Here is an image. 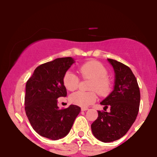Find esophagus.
I'll return each mask as SVG.
<instances>
[{
  "mask_svg": "<svg viewBox=\"0 0 157 157\" xmlns=\"http://www.w3.org/2000/svg\"><path fill=\"white\" fill-rule=\"evenodd\" d=\"M86 110H88V108H86V107L81 108V111H86Z\"/></svg>",
  "mask_w": 157,
  "mask_h": 157,
  "instance_id": "obj_1",
  "label": "esophagus"
}]
</instances>
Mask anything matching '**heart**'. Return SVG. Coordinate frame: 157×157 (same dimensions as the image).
Listing matches in <instances>:
<instances>
[{"label": "heart", "mask_w": 157, "mask_h": 157, "mask_svg": "<svg viewBox=\"0 0 157 157\" xmlns=\"http://www.w3.org/2000/svg\"><path fill=\"white\" fill-rule=\"evenodd\" d=\"M78 72L83 79H91L89 86L91 91H79L70 96V101L75 105L86 107L96 101L97 93L105 96L111 89V82L108 77L109 71L105 66L97 60H90L78 68ZM63 83L68 91H75L79 86L80 77L75 73L67 71L63 77Z\"/></svg>", "instance_id": "heart-1"}]
</instances>
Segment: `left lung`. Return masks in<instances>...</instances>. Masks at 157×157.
<instances>
[{"mask_svg":"<svg viewBox=\"0 0 157 157\" xmlns=\"http://www.w3.org/2000/svg\"><path fill=\"white\" fill-rule=\"evenodd\" d=\"M115 71L114 89L100 102L111 111H98V117L91 124V131L97 140L111 142L120 139L128 131L137 117L140 91L137 80L126 65L108 59Z\"/></svg>","mask_w":157,"mask_h":157,"instance_id":"obj_1","label":"left lung"}]
</instances>
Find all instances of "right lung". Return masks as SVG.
Wrapping results in <instances>:
<instances>
[{
    "label": "right lung",
    "mask_w": 157,
    "mask_h": 157,
    "mask_svg": "<svg viewBox=\"0 0 157 157\" xmlns=\"http://www.w3.org/2000/svg\"><path fill=\"white\" fill-rule=\"evenodd\" d=\"M75 61L61 57L40 65L26 85L25 111L32 127L44 137L56 140L68 134L80 108L60 109L57 98L67 95L63 77Z\"/></svg>",
    "instance_id": "obj_1"
}]
</instances>
